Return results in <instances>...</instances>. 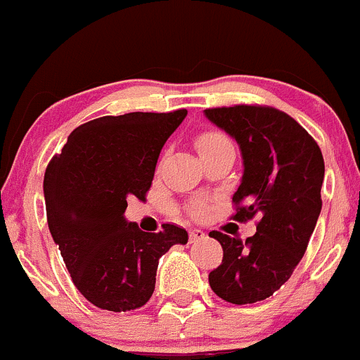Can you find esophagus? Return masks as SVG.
<instances>
[{
  "label": "esophagus",
  "instance_id": "obj_1",
  "mask_svg": "<svg viewBox=\"0 0 360 360\" xmlns=\"http://www.w3.org/2000/svg\"><path fill=\"white\" fill-rule=\"evenodd\" d=\"M205 236H206V234L202 233L201 229H191V231H188V240H191V243H195V241L202 240Z\"/></svg>",
  "mask_w": 360,
  "mask_h": 360
}]
</instances>
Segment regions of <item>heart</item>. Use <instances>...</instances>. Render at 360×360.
<instances>
[{"mask_svg": "<svg viewBox=\"0 0 360 360\" xmlns=\"http://www.w3.org/2000/svg\"><path fill=\"white\" fill-rule=\"evenodd\" d=\"M224 145H231V141L227 140L222 133H219V131H205V133L198 134V138H195V148H198L199 155L208 154V152L224 147ZM188 212H191L194 217H201L202 212H205V208H202V205H199L198 202V205L191 206Z\"/></svg>", "mask_w": 360, "mask_h": 360, "instance_id": "heart-1", "label": "heart"}]
</instances>
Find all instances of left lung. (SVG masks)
Returning a JSON list of instances; mask_svg holds the SVG:
<instances>
[{
	"label": "left lung",
	"instance_id": "left-lung-1",
	"mask_svg": "<svg viewBox=\"0 0 360 360\" xmlns=\"http://www.w3.org/2000/svg\"><path fill=\"white\" fill-rule=\"evenodd\" d=\"M205 115L240 145L243 176L233 195L234 220L261 217L257 233L245 241L210 233L224 250L222 264L208 275L210 287L233 304L264 301L290 278L316 226L322 152L304 127L273 106H222Z\"/></svg>",
	"mask_w": 360,
	"mask_h": 360
}]
</instances>
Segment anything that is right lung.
Returning <instances> with one entry per match:
<instances>
[{
    "mask_svg": "<svg viewBox=\"0 0 360 360\" xmlns=\"http://www.w3.org/2000/svg\"><path fill=\"white\" fill-rule=\"evenodd\" d=\"M185 115L181 108L89 120L45 169L49 229L75 287L98 308H141L154 294L159 259L187 243L179 226L145 233L124 219L127 199L145 201L159 154Z\"/></svg>",
    "mask_w": 360,
    "mask_h": 360,
    "instance_id": "1",
    "label": "right lung"
}]
</instances>
